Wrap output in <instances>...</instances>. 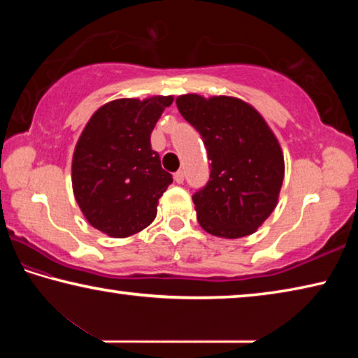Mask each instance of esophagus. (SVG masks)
I'll use <instances>...</instances> for the list:
<instances>
[{
  "mask_svg": "<svg viewBox=\"0 0 358 358\" xmlns=\"http://www.w3.org/2000/svg\"><path fill=\"white\" fill-rule=\"evenodd\" d=\"M173 178H175V181H177L178 185H181V183H183V180H185V172H183V171H178V172H175Z\"/></svg>",
  "mask_w": 358,
  "mask_h": 358,
  "instance_id": "obj_1",
  "label": "esophagus"
}]
</instances>
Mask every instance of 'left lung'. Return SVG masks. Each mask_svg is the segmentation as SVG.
I'll use <instances>...</instances> for the list:
<instances>
[{
  "label": "left lung",
  "mask_w": 358,
  "mask_h": 358,
  "mask_svg": "<svg viewBox=\"0 0 358 358\" xmlns=\"http://www.w3.org/2000/svg\"><path fill=\"white\" fill-rule=\"evenodd\" d=\"M177 107L202 136L211 161L208 183L192 196L201 227L222 238L254 234L275 210L282 186L278 138L262 115L237 98L183 94Z\"/></svg>",
  "instance_id": "8db88e82"
}]
</instances>
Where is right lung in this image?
<instances>
[{
    "mask_svg": "<svg viewBox=\"0 0 358 358\" xmlns=\"http://www.w3.org/2000/svg\"><path fill=\"white\" fill-rule=\"evenodd\" d=\"M173 96L117 99L93 113L72 157V189L83 216L113 238L141 232L156 217L172 175L150 136Z\"/></svg>",
    "mask_w": 358,
    "mask_h": 358,
    "instance_id": "right-lung-1",
    "label": "right lung"
}]
</instances>
